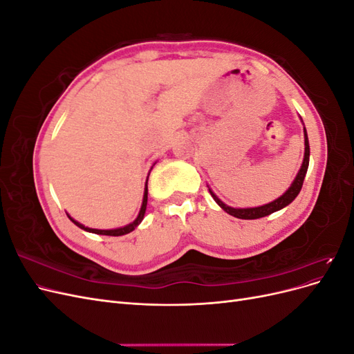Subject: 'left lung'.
Listing matches in <instances>:
<instances>
[{
    "instance_id": "obj_1",
    "label": "left lung",
    "mask_w": 354,
    "mask_h": 354,
    "mask_svg": "<svg viewBox=\"0 0 354 354\" xmlns=\"http://www.w3.org/2000/svg\"><path fill=\"white\" fill-rule=\"evenodd\" d=\"M308 160H310V146H308V137H307V131H306V127H304V159H303V164H301V168H299L298 174L295 176L292 185L288 187V190L285 192V194L282 196H279L277 199H274L273 202H269L266 203V205H261V207H254V208H233V207H229L224 203L214 192L208 187L211 196L214 198V201H216L218 205L226 211L227 214H230V216L236 217V218H242V220H255V218H261V217H266V216H270V214L279 211L285 207H288L289 203H291L299 194V190H301L303 187V181H304V177L307 174V168H308Z\"/></svg>"
}]
</instances>
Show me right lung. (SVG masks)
I'll list each match as a JSON object with an SVG mask.
<instances>
[{"label":"right lung","instance_id":"1","mask_svg":"<svg viewBox=\"0 0 354 354\" xmlns=\"http://www.w3.org/2000/svg\"><path fill=\"white\" fill-rule=\"evenodd\" d=\"M147 178H149V176H147ZM146 187H145V195H143V202H142V208H140V211H138V216H137V218L133 221V223H130V224H127V226H124V227H118V229H109V230H102V229H91V227H87V226H84V224H81L80 221H77V220H73L69 214H68V217H69V220L73 223V224H77V226L80 227V229H82V230H85V232H90V233H95V234H106V236H122V234H127V233H130V232H133L138 224H140L142 221H143V218H145V212H146V205H147V180H146V185H145Z\"/></svg>","mask_w":354,"mask_h":354}]
</instances>
